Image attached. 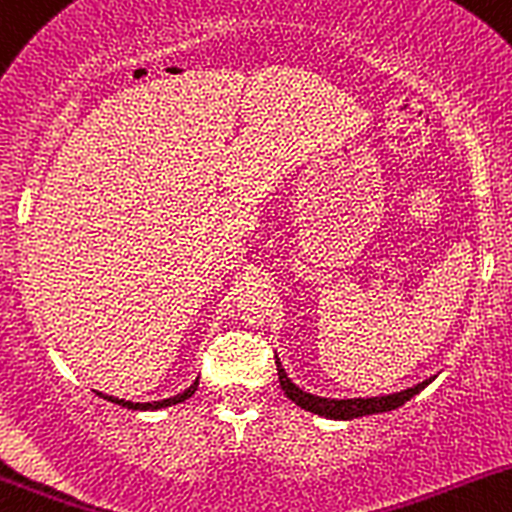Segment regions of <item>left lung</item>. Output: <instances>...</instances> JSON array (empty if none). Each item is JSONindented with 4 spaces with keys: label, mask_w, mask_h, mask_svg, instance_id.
Returning a JSON list of instances; mask_svg holds the SVG:
<instances>
[{
    "label": "left lung",
    "mask_w": 512,
    "mask_h": 512,
    "mask_svg": "<svg viewBox=\"0 0 512 512\" xmlns=\"http://www.w3.org/2000/svg\"><path fill=\"white\" fill-rule=\"evenodd\" d=\"M278 382H281L283 392L288 394V399H293L298 407L308 409V412L320 414V416H330V419H357V416H367V414H379V412H392V409L402 407L404 402L419 394L426 384L431 382H421L412 389H404V392L389 394V397H372V399H323V397H313V394L303 392L298 389L291 379L286 377L283 367L278 365Z\"/></svg>",
    "instance_id": "8db88e82"
}]
</instances>
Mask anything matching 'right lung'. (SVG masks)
I'll return each mask as SVG.
<instances>
[{"instance_id": "add662e5", "label": "right lung", "mask_w": 512, "mask_h": 512, "mask_svg": "<svg viewBox=\"0 0 512 512\" xmlns=\"http://www.w3.org/2000/svg\"><path fill=\"white\" fill-rule=\"evenodd\" d=\"M197 384H199V379L192 384V387L184 389L182 394H175V397H170V399H162V402L138 404V402H125V399H118V397H105V394H100V397H105L108 402H115V404H120V407H128V409H160V407H172V404H179V402H184L187 397H192L194 389H197Z\"/></svg>"}]
</instances>
